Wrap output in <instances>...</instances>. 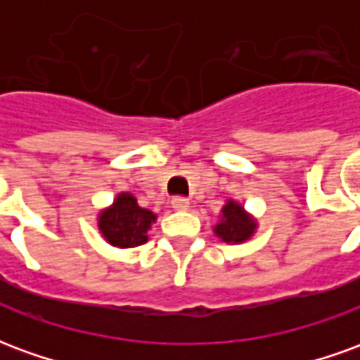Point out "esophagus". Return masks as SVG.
<instances>
[{"instance_id":"34e87169","label":"esophagus","mask_w":360,"mask_h":360,"mask_svg":"<svg viewBox=\"0 0 360 360\" xmlns=\"http://www.w3.org/2000/svg\"><path fill=\"white\" fill-rule=\"evenodd\" d=\"M172 208L177 212L188 210V200L187 198H183V196H175V198L172 200Z\"/></svg>"}]
</instances>
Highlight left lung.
I'll list each match as a JSON object with an SVG mask.
<instances>
[{
  "mask_svg": "<svg viewBox=\"0 0 360 360\" xmlns=\"http://www.w3.org/2000/svg\"><path fill=\"white\" fill-rule=\"evenodd\" d=\"M212 229H214V235L224 243L241 245V243H247L255 237L258 221L250 212L245 210V206L239 200L227 198L226 204L221 206L218 224Z\"/></svg>",
  "mask_w": 360,
  "mask_h": 360,
  "instance_id": "left-lung-1",
  "label": "left lung"
}]
</instances>
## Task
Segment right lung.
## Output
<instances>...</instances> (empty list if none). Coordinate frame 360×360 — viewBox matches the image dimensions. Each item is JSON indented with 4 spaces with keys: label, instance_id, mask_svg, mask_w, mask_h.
<instances>
[{
    "label": "right lung",
    "instance_id": "1",
    "mask_svg": "<svg viewBox=\"0 0 360 360\" xmlns=\"http://www.w3.org/2000/svg\"><path fill=\"white\" fill-rule=\"evenodd\" d=\"M156 219V214L141 208L131 193H119L110 206L98 212V229L111 247L133 249L148 241L146 233Z\"/></svg>",
    "mask_w": 360,
    "mask_h": 360
}]
</instances>
